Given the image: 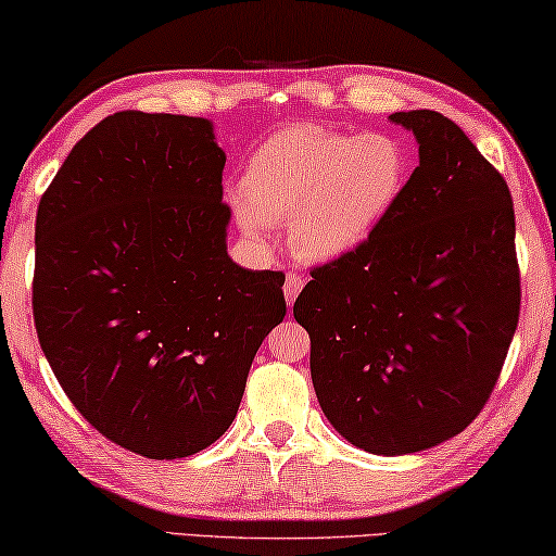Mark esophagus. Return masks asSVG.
<instances>
[{
    "label": "esophagus",
    "instance_id": "obj_1",
    "mask_svg": "<svg viewBox=\"0 0 556 556\" xmlns=\"http://www.w3.org/2000/svg\"><path fill=\"white\" fill-rule=\"evenodd\" d=\"M301 288H303L301 276H295V273H288L286 286H283V293H286V303L288 305L295 303V298H298V293H301Z\"/></svg>",
    "mask_w": 556,
    "mask_h": 556
}]
</instances>
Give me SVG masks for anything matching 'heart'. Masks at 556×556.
Returning a JSON list of instances; mask_svg holds the SVG:
<instances>
[{
  "mask_svg": "<svg viewBox=\"0 0 556 556\" xmlns=\"http://www.w3.org/2000/svg\"><path fill=\"white\" fill-rule=\"evenodd\" d=\"M409 178L413 156L395 134L293 124L253 151L230 203L251 241L268 243L273 224L290 220L298 258L332 263L380 233Z\"/></svg>",
  "mask_w": 556,
  "mask_h": 556,
  "instance_id": "heart-1",
  "label": "heart"
}]
</instances>
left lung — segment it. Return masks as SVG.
I'll list each match as a JSON object with an SVG mask.
<instances>
[{
  "instance_id": "8db88e82",
  "label": "left lung",
  "mask_w": 556,
  "mask_h": 556,
  "mask_svg": "<svg viewBox=\"0 0 556 556\" xmlns=\"http://www.w3.org/2000/svg\"><path fill=\"white\" fill-rule=\"evenodd\" d=\"M420 166L361 251L313 268L293 305L328 422L372 455H409L480 415L519 320L515 208L467 134L430 109L395 111Z\"/></svg>"
}]
</instances>
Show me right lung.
I'll return each instance as SVG.
<instances>
[{"label": "right lung", "instance_id": "obj_1", "mask_svg": "<svg viewBox=\"0 0 556 556\" xmlns=\"http://www.w3.org/2000/svg\"><path fill=\"white\" fill-rule=\"evenodd\" d=\"M226 153L213 122L122 111L41 195L34 323L89 425L149 459L206 450L241 405L286 276L228 255Z\"/></svg>", "mask_w": 556, "mask_h": 556}]
</instances>
